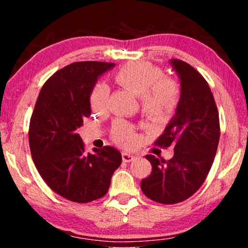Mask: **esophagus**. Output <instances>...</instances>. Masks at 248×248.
<instances>
[{
	"instance_id": "obj_1",
	"label": "esophagus",
	"mask_w": 248,
	"mask_h": 248,
	"mask_svg": "<svg viewBox=\"0 0 248 248\" xmlns=\"http://www.w3.org/2000/svg\"><path fill=\"white\" fill-rule=\"evenodd\" d=\"M123 161L124 162H127V163H129V162H132L133 159H134V156L132 154H130V153H128V152H123Z\"/></svg>"
}]
</instances>
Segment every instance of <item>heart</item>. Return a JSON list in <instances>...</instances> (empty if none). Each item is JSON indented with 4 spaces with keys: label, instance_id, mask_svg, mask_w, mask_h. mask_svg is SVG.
Listing matches in <instances>:
<instances>
[{
    "label": "heart",
    "instance_id": "heart-1",
    "mask_svg": "<svg viewBox=\"0 0 248 248\" xmlns=\"http://www.w3.org/2000/svg\"><path fill=\"white\" fill-rule=\"evenodd\" d=\"M163 71L148 62H130L114 73L117 84L138 95L143 111L150 118L171 115L177 109L182 90L175 79L163 77ZM109 90L103 82L96 83L90 95V104L94 111H104L108 105ZM116 143L131 146L136 142L132 128L124 121H116L111 130Z\"/></svg>",
    "mask_w": 248,
    "mask_h": 248
}]
</instances>
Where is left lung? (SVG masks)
I'll list each match as a JSON object with an SVG mask.
<instances>
[{
	"instance_id": "1",
	"label": "left lung",
	"mask_w": 248,
	"mask_h": 248,
	"mask_svg": "<svg viewBox=\"0 0 248 248\" xmlns=\"http://www.w3.org/2000/svg\"><path fill=\"white\" fill-rule=\"evenodd\" d=\"M170 63L178 75L182 97L156 144L173 145L174 156L165 161L146 155L152 173L141 182L143 194L163 204L180 202L199 189L220 139L219 114L207 81L186 62L170 59Z\"/></svg>"
}]
</instances>
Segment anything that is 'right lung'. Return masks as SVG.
I'll list each match as a JSON object with an SVG mask.
<instances>
[{"instance_id": "obj_1", "label": "right lung", "mask_w": 248, "mask_h": 248, "mask_svg": "<svg viewBox=\"0 0 248 248\" xmlns=\"http://www.w3.org/2000/svg\"><path fill=\"white\" fill-rule=\"evenodd\" d=\"M115 63L75 62L57 71L41 89L29 124V146L36 169L51 189L78 203L107 194L121 154L112 146L86 153L77 133L91 116L90 95Z\"/></svg>"}]
</instances>
